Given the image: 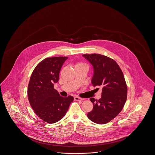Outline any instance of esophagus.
<instances>
[{
  "label": "esophagus",
  "mask_w": 155,
  "mask_h": 155,
  "mask_svg": "<svg viewBox=\"0 0 155 155\" xmlns=\"http://www.w3.org/2000/svg\"><path fill=\"white\" fill-rule=\"evenodd\" d=\"M74 100L76 101H82L83 100V99H82L80 97H78V96H75V97H74Z\"/></svg>",
  "instance_id": "1"
}]
</instances>
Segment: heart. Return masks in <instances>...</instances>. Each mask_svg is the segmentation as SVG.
Returning a JSON list of instances; mask_svg holds the SVG:
<instances>
[{
	"instance_id": "1",
	"label": "heart",
	"mask_w": 155,
	"mask_h": 155,
	"mask_svg": "<svg viewBox=\"0 0 155 155\" xmlns=\"http://www.w3.org/2000/svg\"><path fill=\"white\" fill-rule=\"evenodd\" d=\"M87 66L86 64H83V63H81V62H78L75 65V67H81V66Z\"/></svg>"
}]
</instances>
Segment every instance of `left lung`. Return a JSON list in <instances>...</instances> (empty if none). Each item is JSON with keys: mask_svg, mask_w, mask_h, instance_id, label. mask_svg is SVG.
Segmentation results:
<instances>
[{"mask_svg": "<svg viewBox=\"0 0 155 155\" xmlns=\"http://www.w3.org/2000/svg\"><path fill=\"white\" fill-rule=\"evenodd\" d=\"M83 56L94 68L92 85L102 88L100 99L90 98L93 109L87 117L96 124L107 123L120 113L127 101V86L123 72L118 64L107 56L96 53Z\"/></svg>", "mask_w": 155, "mask_h": 155, "instance_id": "1", "label": "left lung"}]
</instances>
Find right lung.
Masks as SVG:
<instances>
[{"label": "right lung", "instance_id": "1", "mask_svg": "<svg viewBox=\"0 0 155 155\" xmlns=\"http://www.w3.org/2000/svg\"><path fill=\"white\" fill-rule=\"evenodd\" d=\"M67 59L57 56L43 59L35 67L30 79L27 89L30 104L35 114L49 124L61 120L74 101L71 96H60L54 88V83L58 81L60 70Z\"/></svg>", "mask_w": 155, "mask_h": 155}]
</instances>
